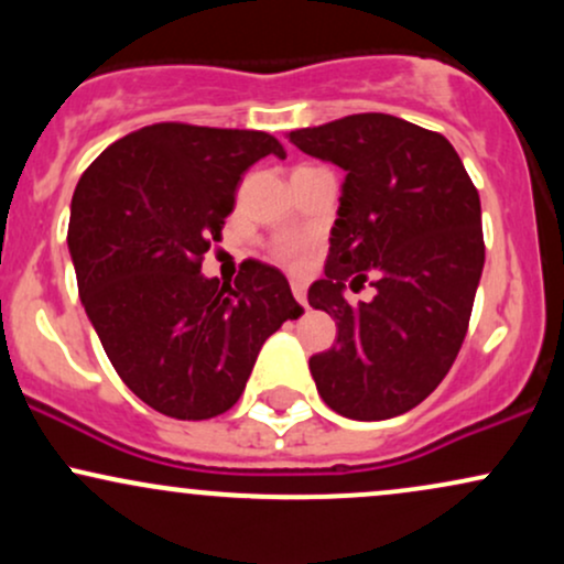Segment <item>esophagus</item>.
I'll list each match as a JSON object with an SVG mask.
<instances>
[{
    "mask_svg": "<svg viewBox=\"0 0 564 564\" xmlns=\"http://www.w3.org/2000/svg\"><path fill=\"white\" fill-rule=\"evenodd\" d=\"M291 291H294L296 302H300L302 307H307V289H304V283H300V281H291Z\"/></svg>",
    "mask_w": 564,
    "mask_h": 564,
    "instance_id": "esophagus-1",
    "label": "esophagus"
}]
</instances>
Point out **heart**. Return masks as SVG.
<instances>
[{"label":"heart","mask_w":564,"mask_h":564,"mask_svg":"<svg viewBox=\"0 0 564 564\" xmlns=\"http://www.w3.org/2000/svg\"><path fill=\"white\" fill-rule=\"evenodd\" d=\"M310 251V238L307 236H281L273 243V257L286 264H300L304 254Z\"/></svg>","instance_id":"obj_1"}]
</instances>
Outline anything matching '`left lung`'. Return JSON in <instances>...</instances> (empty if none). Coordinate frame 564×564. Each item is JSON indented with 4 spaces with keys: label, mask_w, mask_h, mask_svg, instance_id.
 <instances>
[{
    "label": "left lung",
    "mask_w": 564,
    "mask_h": 564,
    "mask_svg": "<svg viewBox=\"0 0 564 564\" xmlns=\"http://www.w3.org/2000/svg\"><path fill=\"white\" fill-rule=\"evenodd\" d=\"M307 156L347 172L326 275L307 291L336 318V347L310 358L323 403L358 422L416 408L451 371L485 264L480 196L440 132L355 113L289 132ZM371 280L358 308L344 286Z\"/></svg>",
    "instance_id": "1"
}]
</instances>
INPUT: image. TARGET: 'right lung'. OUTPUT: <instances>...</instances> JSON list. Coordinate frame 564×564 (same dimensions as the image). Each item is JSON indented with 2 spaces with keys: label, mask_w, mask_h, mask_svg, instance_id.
I'll use <instances>...</instances> for the list:
<instances>
[{
  "label": "right lung",
  "mask_w": 564,
  "mask_h": 564,
  "mask_svg": "<svg viewBox=\"0 0 564 564\" xmlns=\"http://www.w3.org/2000/svg\"><path fill=\"white\" fill-rule=\"evenodd\" d=\"M286 159L257 129L142 127L97 156L70 200L68 251L87 318L116 373L164 416L200 422L241 398L270 334L304 310L278 268L200 275L241 174Z\"/></svg>",
  "instance_id": "right-lung-1"
}]
</instances>
